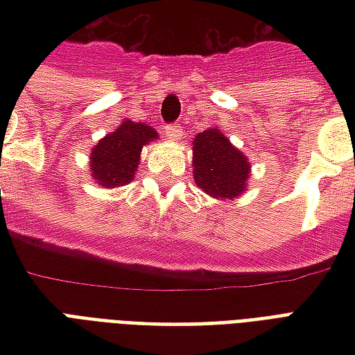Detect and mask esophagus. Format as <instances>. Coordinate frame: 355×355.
Instances as JSON below:
<instances>
[{"instance_id": "34e87169", "label": "esophagus", "mask_w": 355, "mask_h": 355, "mask_svg": "<svg viewBox=\"0 0 355 355\" xmlns=\"http://www.w3.org/2000/svg\"><path fill=\"white\" fill-rule=\"evenodd\" d=\"M165 137L171 140H178L182 137V127L178 123H171L165 127Z\"/></svg>"}]
</instances>
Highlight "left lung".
Returning <instances> with one entry per match:
<instances>
[{
	"mask_svg": "<svg viewBox=\"0 0 355 355\" xmlns=\"http://www.w3.org/2000/svg\"><path fill=\"white\" fill-rule=\"evenodd\" d=\"M249 162L218 129H207L193 139V180L213 198L234 200L245 192Z\"/></svg>",
	"mask_w": 355,
	"mask_h": 355,
	"instance_id": "8db88e82",
	"label": "left lung"
}]
</instances>
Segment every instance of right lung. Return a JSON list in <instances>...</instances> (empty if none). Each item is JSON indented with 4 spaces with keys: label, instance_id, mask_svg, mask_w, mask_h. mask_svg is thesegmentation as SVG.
Listing matches in <instances>:
<instances>
[{
    "label": "right lung",
    "instance_id": "obj_1",
    "mask_svg": "<svg viewBox=\"0 0 355 355\" xmlns=\"http://www.w3.org/2000/svg\"><path fill=\"white\" fill-rule=\"evenodd\" d=\"M154 139L157 132L152 127L125 119L117 131L110 132L93 148L91 171L96 182L106 188L131 182L140 162V150Z\"/></svg>",
    "mask_w": 355,
    "mask_h": 355
}]
</instances>
